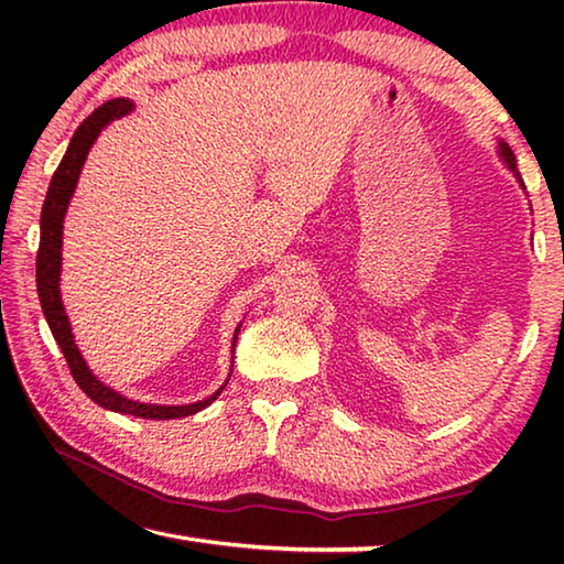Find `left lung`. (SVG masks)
I'll use <instances>...</instances> for the list:
<instances>
[{"instance_id":"8db88e82","label":"left lung","mask_w":564,"mask_h":564,"mask_svg":"<svg viewBox=\"0 0 564 564\" xmlns=\"http://www.w3.org/2000/svg\"><path fill=\"white\" fill-rule=\"evenodd\" d=\"M500 156H502V161H505V164H508V169L512 171V174L514 176H518V181H520V186L524 188V184H522V178H520V171H518V164H514V154H512V151H510V147L508 144H505V141H500Z\"/></svg>"}]
</instances>
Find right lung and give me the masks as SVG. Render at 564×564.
Masks as SVG:
<instances>
[{
	"instance_id": "right-lung-1",
	"label": "right lung",
	"mask_w": 564,
	"mask_h": 564,
	"mask_svg": "<svg viewBox=\"0 0 564 564\" xmlns=\"http://www.w3.org/2000/svg\"><path fill=\"white\" fill-rule=\"evenodd\" d=\"M133 109V104L129 99H111L107 104H101L99 109H94L87 119L79 123V129L74 131V137L69 141V149L62 159L59 169L54 171L50 191H46L44 206H42V221H40V253H36V293H40V303L44 311V318L50 323L54 340L59 343V348L64 352L66 362H69V370L84 393H87L94 403L113 410V413H123V415H133V417H147V420H171V417H186L194 415L198 410H204L206 405H212L216 395L221 393L226 383L216 390L214 395H208L198 403H188V405H154V403H139V400H131L127 395L117 393V390L104 386L101 380L91 373L87 362H84L79 348H76L74 336H72V326H69V316H66L64 305H62V295H59V273H62V228H64V214L66 206H69L76 181H79L82 166L87 161V154L94 141L101 133V129H107L111 121L121 119L123 113H129ZM241 328V326H238ZM238 328L234 333V346H236V336ZM234 368V366H231Z\"/></svg>"
}]
</instances>
